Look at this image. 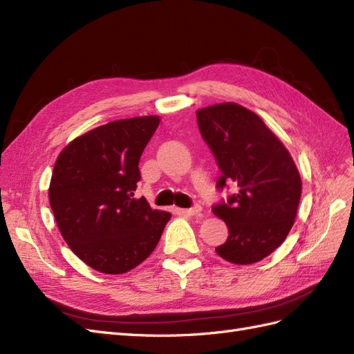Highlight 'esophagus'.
Listing matches in <instances>:
<instances>
[{"instance_id":"1","label":"esophagus","mask_w":354,"mask_h":354,"mask_svg":"<svg viewBox=\"0 0 354 354\" xmlns=\"http://www.w3.org/2000/svg\"><path fill=\"white\" fill-rule=\"evenodd\" d=\"M202 212V207L198 206V205H194L193 207H188V209H183V214H185V215H197V214H201Z\"/></svg>"}]
</instances>
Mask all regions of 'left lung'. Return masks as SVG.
Wrapping results in <instances>:
<instances>
[{
  "label": "left lung",
  "mask_w": 354,
  "mask_h": 354,
  "mask_svg": "<svg viewBox=\"0 0 354 354\" xmlns=\"http://www.w3.org/2000/svg\"><path fill=\"white\" fill-rule=\"evenodd\" d=\"M198 130L225 180L238 194L215 205L214 214L229 227L216 254L234 265L263 260L284 242L295 223L302 180L290 152L263 120L236 103L212 104L196 112Z\"/></svg>",
  "instance_id": "8db88e82"
}]
</instances>
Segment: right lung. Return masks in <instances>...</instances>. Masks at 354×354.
I'll list each match as a JSON object with an SVG mask.
<instances>
[{"mask_svg":"<svg viewBox=\"0 0 354 354\" xmlns=\"http://www.w3.org/2000/svg\"><path fill=\"white\" fill-rule=\"evenodd\" d=\"M160 116L118 120L91 130L61 151L49 202L70 250L102 274L120 275L148 259L170 212L136 198L139 161Z\"/></svg>","mask_w":354,"mask_h":354,"instance_id":"obj_1","label":"right lung"}]
</instances>
